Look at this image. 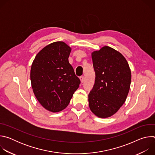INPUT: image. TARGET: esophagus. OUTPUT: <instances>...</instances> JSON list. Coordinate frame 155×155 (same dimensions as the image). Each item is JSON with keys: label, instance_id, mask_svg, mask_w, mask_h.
<instances>
[{"label": "esophagus", "instance_id": "esophagus-1", "mask_svg": "<svg viewBox=\"0 0 155 155\" xmlns=\"http://www.w3.org/2000/svg\"><path fill=\"white\" fill-rule=\"evenodd\" d=\"M80 78V80H81V83H83V82L84 81L85 78H84V76H81Z\"/></svg>", "mask_w": 155, "mask_h": 155}]
</instances>
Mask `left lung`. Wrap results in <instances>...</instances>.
<instances>
[{
    "mask_svg": "<svg viewBox=\"0 0 155 155\" xmlns=\"http://www.w3.org/2000/svg\"><path fill=\"white\" fill-rule=\"evenodd\" d=\"M95 83L88 95L91 112L99 118L117 112L127 96L131 72L125 58L114 48L105 46L92 53Z\"/></svg>",
    "mask_w": 155,
    "mask_h": 155,
    "instance_id": "8db88e82",
    "label": "left lung"
}]
</instances>
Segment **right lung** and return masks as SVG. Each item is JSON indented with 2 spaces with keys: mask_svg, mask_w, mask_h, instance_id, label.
<instances>
[{
  "mask_svg": "<svg viewBox=\"0 0 155 155\" xmlns=\"http://www.w3.org/2000/svg\"><path fill=\"white\" fill-rule=\"evenodd\" d=\"M71 51L64 42H53L38 53L31 66L33 92L40 104L51 112L67 107L80 84L69 62Z\"/></svg>",
  "mask_w": 155,
  "mask_h": 155,
  "instance_id": "1",
  "label": "right lung"
}]
</instances>
